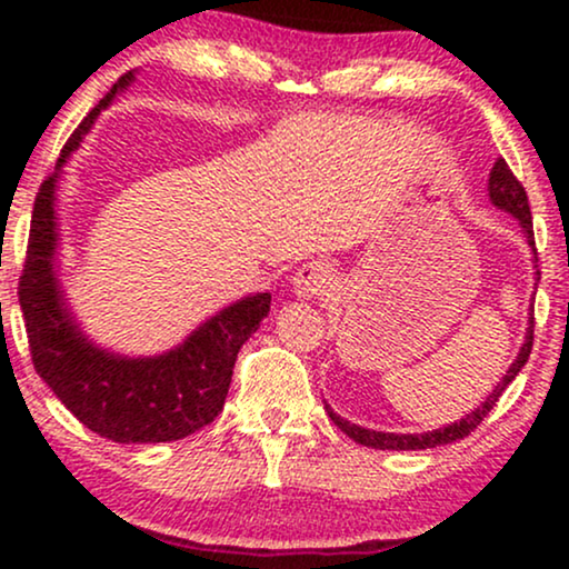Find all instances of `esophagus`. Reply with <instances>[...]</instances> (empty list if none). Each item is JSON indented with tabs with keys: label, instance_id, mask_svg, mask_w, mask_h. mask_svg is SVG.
I'll use <instances>...</instances> for the list:
<instances>
[{
	"label": "esophagus",
	"instance_id": "1",
	"mask_svg": "<svg viewBox=\"0 0 569 569\" xmlns=\"http://www.w3.org/2000/svg\"><path fill=\"white\" fill-rule=\"evenodd\" d=\"M335 289V270H331L329 262H312L302 264L293 276V293L299 299H321Z\"/></svg>",
	"mask_w": 569,
	"mask_h": 569
}]
</instances>
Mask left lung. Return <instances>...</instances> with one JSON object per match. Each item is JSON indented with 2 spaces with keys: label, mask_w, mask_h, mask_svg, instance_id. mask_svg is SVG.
Here are the masks:
<instances>
[{
  "label": "left lung",
  "mask_w": 569,
  "mask_h": 569,
  "mask_svg": "<svg viewBox=\"0 0 569 569\" xmlns=\"http://www.w3.org/2000/svg\"><path fill=\"white\" fill-rule=\"evenodd\" d=\"M487 192H489V200H492L500 211H508L511 217L519 219L527 243L532 246L535 262H538V251H535V232H532V213H530V202H527V192H525V187L519 184V179L511 173L508 162L502 158H498V162L492 166V171H489ZM535 276H540V272H535ZM532 335H535V318H530V326H527V337H525V345H521L519 356H516L511 369L506 371V377L495 385V390L487 396V401L481 403L479 409H473L471 415L462 417L460 422H452V426H447V428L428 430V433H382V430H369V428L356 426V422L342 420V417L335 415L329 407H326V411H329L331 422H335L342 433H348L352 441L363 443V447H371V449H433V447H441V443L460 441V439H466L471 430L479 428V422L485 420L489 411H492L495 403L500 401L502 390L513 382V377L519 375L521 367H525L527 358H530V352H532Z\"/></svg>",
  "instance_id": "8db88e82"
}]
</instances>
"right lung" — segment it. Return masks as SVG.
Listing matches in <instances>:
<instances>
[{"instance_id":"add662e5","label":"right lung","mask_w":569,"mask_h":569,"mask_svg":"<svg viewBox=\"0 0 569 569\" xmlns=\"http://www.w3.org/2000/svg\"><path fill=\"white\" fill-rule=\"evenodd\" d=\"M133 82V71L71 133L56 173L39 187L31 213L26 264L18 283L26 337L37 375L82 426L120 443L179 441L219 417L238 350L270 312V293H253L208 318L179 348L152 358H128L96 348L71 318L56 278V184L63 162L101 109Z\"/></svg>"}]
</instances>
